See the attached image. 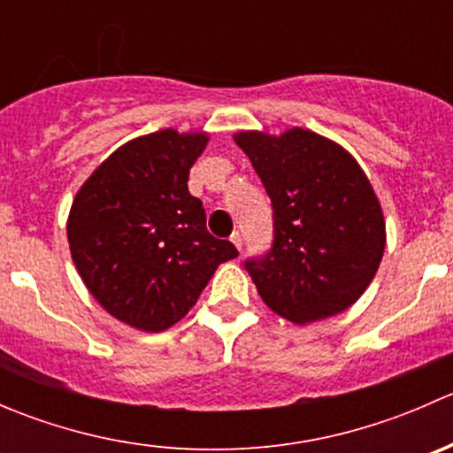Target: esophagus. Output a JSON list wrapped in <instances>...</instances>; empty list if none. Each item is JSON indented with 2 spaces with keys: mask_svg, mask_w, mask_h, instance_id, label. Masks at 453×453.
Listing matches in <instances>:
<instances>
[{
  "mask_svg": "<svg viewBox=\"0 0 453 453\" xmlns=\"http://www.w3.org/2000/svg\"><path fill=\"white\" fill-rule=\"evenodd\" d=\"M230 241L234 243V248L241 252V248H243V236H241V232H234V234L230 236Z\"/></svg>",
  "mask_w": 453,
  "mask_h": 453,
  "instance_id": "34e87169",
  "label": "esophagus"
}]
</instances>
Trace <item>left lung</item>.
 Returning a JSON list of instances; mask_svg holds the SVG:
<instances>
[{"label":"left lung","instance_id":"1","mask_svg":"<svg viewBox=\"0 0 453 453\" xmlns=\"http://www.w3.org/2000/svg\"><path fill=\"white\" fill-rule=\"evenodd\" d=\"M273 208V243L245 260L263 303L294 324L357 303L386 248L381 203L357 159L309 129L239 131Z\"/></svg>","mask_w":453,"mask_h":453}]
</instances>
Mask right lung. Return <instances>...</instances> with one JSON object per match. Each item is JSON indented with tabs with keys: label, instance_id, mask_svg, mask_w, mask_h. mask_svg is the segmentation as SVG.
Instances as JSON below:
<instances>
[{
	"label": "right lung",
	"instance_id": "right-lung-1",
	"mask_svg": "<svg viewBox=\"0 0 453 453\" xmlns=\"http://www.w3.org/2000/svg\"><path fill=\"white\" fill-rule=\"evenodd\" d=\"M208 134L175 129L113 150L81 186L67 217L72 260L89 294L120 322L146 333L180 322L217 267L236 258L205 230L188 175Z\"/></svg>",
	"mask_w": 453,
	"mask_h": 453
}]
</instances>
